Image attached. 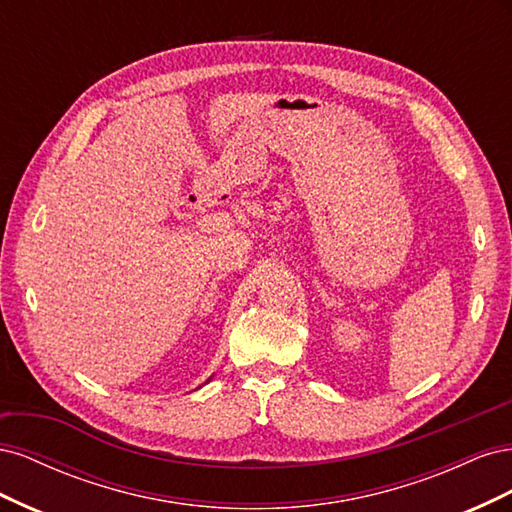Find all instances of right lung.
Instances as JSON below:
<instances>
[{"label": "right lung", "mask_w": 512, "mask_h": 512, "mask_svg": "<svg viewBox=\"0 0 512 512\" xmlns=\"http://www.w3.org/2000/svg\"><path fill=\"white\" fill-rule=\"evenodd\" d=\"M209 380H211V378H209ZM209 380H207V382H209Z\"/></svg>", "instance_id": "obj_1"}]
</instances>
